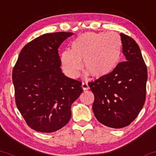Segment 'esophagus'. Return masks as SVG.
<instances>
[{"mask_svg": "<svg viewBox=\"0 0 156 156\" xmlns=\"http://www.w3.org/2000/svg\"><path fill=\"white\" fill-rule=\"evenodd\" d=\"M82 88L84 90H88L89 89V86H88V83L86 82H83L82 83Z\"/></svg>", "mask_w": 156, "mask_h": 156, "instance_id": "obj_1", "label": "esophagus"}]
</instances>
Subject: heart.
<instances>
[{
  "mask_svg": "<svg viewBox=\"0 0 156 156\" xmlns=\"http://www.w3.org/2000/svg\"><path fill=\"white\" fill-rule=\"evenodd\" d=\"M121 37L116 32H88L77 37L71 50L61 53L60 61L65 73L76 78L83 66L93 77L102 78L113 71L122 54Z\"/></svg>",
  "mask_w": 156,
  "mask_h": 156,
  "instance_id": "obj_1",
  "label": "heart"
}]
</instances>
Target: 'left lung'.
I'll use <instances>...</instances> for the list:
<instances>
[{
  "label": "left lung",
  "mask_w": 156,
  "mask_h": 156,
  "mask_svg": "<svg viewBox=\"0 0 156 156\" xmlns=\"http://www.w3.org/2000/svg\"><path fill=\"white\" fill-rule=\"evenodd\" d=\"M126 61L111 73L88 83L94 94L93 112L98 122L112 128L129 125L143 109L146 97L147 67L138 44L120 34Z\"/></svg>",
  "instance_id": "1"
}]
</instances>
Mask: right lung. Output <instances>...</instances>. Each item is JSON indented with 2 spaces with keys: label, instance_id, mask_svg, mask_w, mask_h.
<instances>
[{
  "label": "right lung",
  "instance_id": "obj_1",
  "mask_svg": "<svg viewBox=\"0 0 156 156\" xmlns=\"http://www.w3.org/2000/svg\"><path fill=\"white\" fill-rule=\"evenodd\" d=\"M72 32L44 34L21 50L13 69L16 104L31 129L52 133L66 126L82 83L66 77L58 48Z\"/></svg>",
  "mask_w": 156,
  "mask_h": 156
}]
</instances>
